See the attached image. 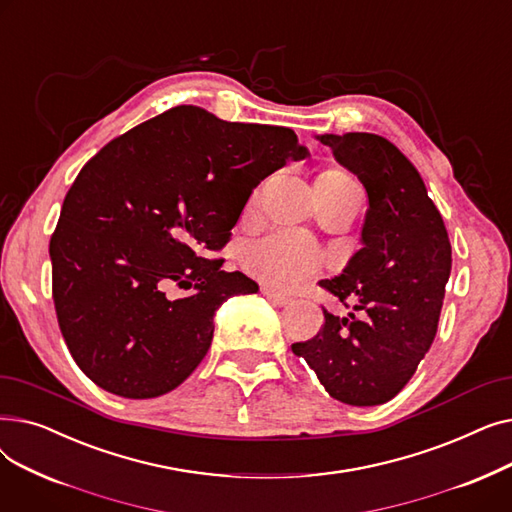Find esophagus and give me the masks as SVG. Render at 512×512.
<instances>
[{
	"label": "esophagus",
	"mask_w": 512,
	"mask_h": 512,
	"mask_svg": "<svg viewBox=\"0 0 512 512\" xmlns=\"http://www.w3.org/2000/svg\"><path fill=\"white\" fill-rule=\"evenodd\" d=\"M261 292H263V297L265 299H270L274 305H278V307H286V305H290V297H286V294H282V292H278V290H274V288H270V286H263L261 288Z\"/></svg>",
	"instance_id": "esophagus-1"
}]
</instances>
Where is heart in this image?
<instances>
[{
  "label": "heart",
  "mask_w": 512,
  "mask_h": 512,
  "mask_svg": "<svg viewBox=\"0 0 512 512\" xmlns=\"http://www.w3.org/2000/svg\"><path fill=\"white\" fill-rule=\"evenodd\" d=\"M315 191L326 197H340L361 193V188L348 172L330 168L317 176ZM242 263H245L247 272L261 282L276 288H292L315 274L319 255L301 236L276 232L253 240L242 255Z\"/></svg>",
  "instance_id": "b5f03b06"
}]
</instances>
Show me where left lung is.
I'll use <instances>...</instances> for the list:
<instances>
[{
	"mask_svg": "<svg viewBox=\"0 0 512 512\" xmlns=\"http://www.w3.org/2000/svg\"><path fill=\"white\" fill-rule=\"evenodd\" d=\"M367 191L361 249L342 274L321 280L353 311L326 324L307 342L292 344L326 392L353 407L392 400L434 342L452 249L434 201L411 161L371 132L315 134ZM361 312L357 318L354 313Z\"/></svg>",
	"mask_w": 512,
	"mask_h": 512,
	"instance_id": "1",
	"label": "left lung"
}]
</instances>
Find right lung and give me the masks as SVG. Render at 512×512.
<instances>
[{"label": "right lung", "instance_id": "1", "mask_svg": "<svg viewBox=\"0 0 512 512\" xmlns=\"http://www.w3.org/2000/svg\"><path fill=\"white\" fill-rule=\"evenodd\" d=\"M309 157L284 126L178 105L107 143L80 170L49 242L53 303L76 365L99 388L155 398L207 355L213 315L257 282L207 259L253 188ZM176 281L192 292L170 302Z\"/></svg>", "mask_w": 512, "mask_h": 512}]
</instances>
